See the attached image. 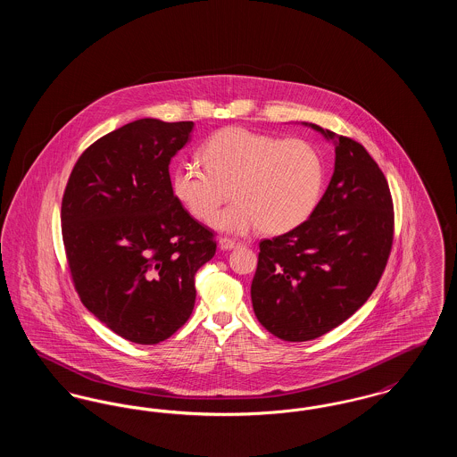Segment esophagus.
Segmentation results:
<instances>
[{"mask_svg":"<svg viewBox=\"0 0 457 457\" xmlns=\"http://www.w3.org/2000/svg\"><path fill=\"white\" fill-rule=\"evenodd\" d=\"M241 243L239 241H237V239L233 238H219V248L220 250H233V248H237V246H239Z\"/></svg>","mask_w":457,"mask_h":457,"instance_id":"1","label":"esophagus"}]
</instances>
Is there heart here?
<instances>
[{"label":"heart","instance_id":"b5f03b06","mask_svg":"<svg viewBox=\"0 0 457 457\" xmlns=\"http://www.w3.org/2000/svg\"><path fill=\"white\" fill-rule=\"evenodd\" d=\"M198 159L204 168H174L171 192L192 218L207 222L231 191L236 202L212 220L226 233H287L313 214L326 185V161L304 138L226 127L200 145Z\"/></svg>","mask_w":457,"mask_h":457}]
</instances>
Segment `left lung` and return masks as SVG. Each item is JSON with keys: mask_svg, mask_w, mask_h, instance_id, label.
<instances>
[{"mask_svg": "<svg viewBox=\"0 0 457 457\" xmlns=\"http://www.w3.org/2000/svg\"><path fill=\"white\" fill-rule=\"evenodd\" d=\"M336 138L326 194L302 226L262 239L252 304L262 326L302 343L341 326L370 298L391 255L394 205L378 164L349 137Z\"/></svg>", "mask_w": 457, "mask_h": 457, "instance_id": "1", "label": "left lung"}]
</instances>
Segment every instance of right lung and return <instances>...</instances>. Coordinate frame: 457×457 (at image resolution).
Listing matches in <instances>:
<instances>
[{
    "label": "right lung",
    "instance_id": "add662e5",
    "mask_svg": "<svg viewBox=\"0 0 457 457\" xmlns=\"http://www.w3.org/2000/svg\"><path fill=\"white\" fill-rule=\"evenodd\" d=\"M192 121L144 118L79 157L62 200V235L80 302L137 345H157L190 319L196 270L216 253L214 231L174 198L170 162Z\"/></svg>",
    "mask_w": 457,
    "mask_h": 457
}]
</instances>
